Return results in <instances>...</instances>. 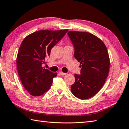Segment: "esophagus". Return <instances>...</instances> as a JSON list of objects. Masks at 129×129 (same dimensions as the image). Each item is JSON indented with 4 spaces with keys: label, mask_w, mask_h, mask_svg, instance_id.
I'll use <instances>...</instances> for the list:
<instances>
[{
    "label": "esophagus",
    "mask_w": 129,
    "mask_h": 129,
    "mask_svg": "<svg viewBox=\"0 0 129 129\" xmlns=\"http://www.w3.org/2000/svg\"><path fill=\"white\" fill-rule=\"evenodd\" d=\"M59 74L60 75H66L67 74V73H63V72H59Z\"/></svg>",
    "instance_id": "1"
}]
</instances>
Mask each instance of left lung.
Returning <instances> with one entry per match:
<instances>
[{"label": "left lung", "mask_w": 129, "mask_h": 129, "mask_svg": "<svg viewBox=\"0 0 129 129\" xmlns=\"http://www.w3.org/2000/svg\"><path fill=\"white\" fill-rule=\"evenodd\" d=\"M74 49V57L81 65L71 85L73 94L80 100L91 98L105 84L110 69L107 48L99 38L90 33L70 31L68 33Z\"/></svg>", "instance_id": "8db88e82"}]
</instances>
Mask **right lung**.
Wrapping results in <instances>:
<instances>
[{
  "instance_id": "right-lung-1",
  "label": "right lung",
  "mask_w": 129,
  "mask_h": 129,
  "mask_svg": "<svg viewBox=\"0 0 129 129\" xmlns=\"http://www.w3.org/2000/svg\"><path fill=\"white\" fill-rule=\"evenodd\" d=\"M68 29L41 30L30 34L23 40L18 52L17 67L23 85L33 96H40L51 87L57 73L43 67L50 51Z\"/></svg>"
}]
</instances>
